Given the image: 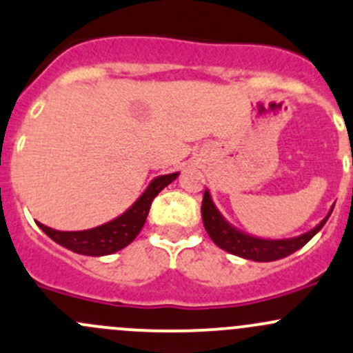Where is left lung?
<instances>
[{"mask_svg": "<svg viewBox=\"0 0 353 353\" xmlns=\"http://www.w3.org/2000/svg\"><path fill=\"white\" fill-rule=\"evenodd\" d=\"M333 205L330 208L328 214L320 221L314 228L310 232L301 233L292 239H261V236H254L250 233H245L239 230L236 226L226 221V218L220 213L216 205H214L213 198H211L210 189H205V196H203L201 205V216L205 228L210 235V239L220 248H223L228 254L236 255V257L248 259V261L255 262H272L279 261V259L288 257V255L294 254L296 250L304 247L321 228H323L326 220L332 214Z\"/></svg>", "mask_w": 353, "mask_h": 353, "instance_id": "1", "label": "left lung"}]
</instances>
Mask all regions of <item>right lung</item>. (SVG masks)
Returning <instances> with one entry per match:
<instances>
[{
    "label": "right lung",
    "instance_id": "obj_1",
    "mask_svg": "<svg viewBox=\"0 0 353 353\" xmlns=\"http://www.w3.org/2000/svg\"><path fill=\"white\" fill-rule=\"evenodd\" d=\"M177 176H179V172H172L152 179L145 191L140 194V198L125 213L113 218L108 223L94 226V228L79 230V232H61V230L50 228V226H46L40 221H37V225L55 243L62 245L68 250L74 252V254L89 255V257L111 255L125 248L137 239L140 230L145 225L147 214L150 211L154 198L165 186H169L172 181H176Z\"/></svg>",
    "mask_w": 353,
    "mask_h": 353
}]
</instances>
